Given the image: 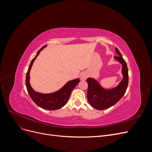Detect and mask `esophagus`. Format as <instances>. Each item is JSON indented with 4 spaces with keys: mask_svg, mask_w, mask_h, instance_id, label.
<instances>
[{
    "mask_svg": "<svg viewBox=\"0 0 152 152\" xmlns=\"http://www.w3.org/2000/svg\"><path fill=\"white\" fill-rule=\"evenodd\" d=\"M87 75V74H86V73H82V74L80 75V77H81V79L82 80H85L86 79Z\"/></svg>",
    "mask_w": 152,
    "mask_h": 152,
    "instance_id": "esophagus-1",
    "label": "esophagus"
}]
</instances>
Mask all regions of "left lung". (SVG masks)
Returning a JSON list of instances; mask_svg holds the SVG:
<instances>
[{
    "instance_id": "1",
    "label": "left lung",
    "mask_w": 152,
    "mask_h": 152,
    "mask_svg": "<svg viewBox=\"0 0 152 152\" xmlns=\"http://www.w3.org/2000/svg\"><path fill=\"white\" fill-rule=\"evenodd\" d=\"M115 51L118 56H114V58L122 64L123 75L122 81L117 87L111 89H105L99 85L97 80L93 78H88L86 80L88 84L87 100L92 107L98 110L108 108L116 104L123 97L127 88L129 75L127 64L117 48Z\"/></svg>"
}]
</instances>
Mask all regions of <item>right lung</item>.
<instances>
[{
	"label": "right lung",
	"instance_id": "right-lung-1",
	"mask_svg": "<svg viewBox=\"0 0 152 152\" xmlns=\"http://www.w3.org/2000/svg\"><path fill=\"white\" fill-rule=\"evenodd\" d=\"M47 45H45L39 50L35 57L31 60L26 75V86L29 96L37 105L45 110H55L62 108L67 103L72 90L80 82V80L79 79H76L68 81L61 89L49 94L40 93L32 89L30 84V72L31 68L40 52Z\"/></svg>",
	"mask_w": 152,
	"mask_h": 152
}]
</instances>
